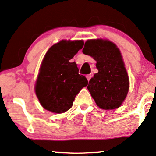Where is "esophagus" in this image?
<instances>
[{
	"label": "esophagus",
	"mask_w": 156,
	"mask_h": 156,
	"mask_svg": "<svg viewBox=\"0 0 156 156\" xmlns=\"http://www.w3.org/2000/svg\"><path fill=\"white\" fill-rule=\"evenodd\" d=\"M86 77H87V80H88V81H89V80H90V78L92 77V75H91V74H88V75H87Z\"/></svg>",
	"instance_id": "esophagus-1"
}]
</instances>
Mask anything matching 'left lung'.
I'll use <instances>...</instances> for the list:
<instances>
[{"label":"left lung","mask_w":156,"mask_h":156,"mask_svg":"<svg viewBox=\"0 0 156 156\" xmlns=\"http://www.w3.org/2000/svg\"><path fill=\"white\" fill-rule=\"evenodd\" d=\"M83 52L97 61L99 71L87 87L97 105L104 110L119 108L129 90V77L119 49L110 40H88Z\"/></svg>","instance_id":"8db88e82"}]
</instances>
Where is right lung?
Masks as SVG:
<instances>
[{"label": "right lung", "instance_id": "add662e5", "mask_svg": "<svg viewBox=\"0 0 156 156\" xmlns=\"http://www.w3.org/2000/svg\"><path fill=\"white\" fill-rule=\"evenodd\" d=\"M83 40H62L48 50L42 61L35 84V93L43 108L62 113L73 105L75 97L87 80L79 74L76 62H70L83 48Z\"/></svg>", "mask_w": 156, "mask_h": 156}]
</instances>
